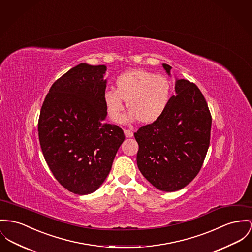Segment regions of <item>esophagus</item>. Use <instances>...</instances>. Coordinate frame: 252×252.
Wrapping results in <instances>:
<instances>
[{
	"label": "esophagus",
	"mask_w": 252,
	"mask_h": 252,
	"mask_svg": "<svg viewBox=\"0 0 252 252\" xmlns=\"http://www.w3.org/2000/svg\"><path fill=\"white\" fill-rule=\"evenodd\" d=\"M124 134H125L126 137H132L134 135V133L130 130H124Z\"/></svg>",
	"instance_id": "34e87169"
}]
</instances>
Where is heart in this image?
Segmentation results:
<instances>
[{
	"label": "heart",
	"mask_w": 252,
	"mask_h": 252,
	"mask_svg": "<svg viewBox=\"0 0 252 252\" xmlns=\"http://www.w3.org/2000/svg\"><path fill=\"white\" fill-rule=\"evenodd\" d=\"M171 96L172 84L166 76L135 68L119 74L116 90L107 89L103 101L109 117L116 123L123 121L124 101H127L131 120L152 124L165 114Z\"/></svg>",
	"instance_id": "heart-1"
}]
</instances>
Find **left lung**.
<instances>
[{
    "instance_id": "left-lung-1",
    "label": "left lung",
    "mask_w": 252,
    "mask_h": 252,
    "mask_svg": "<svg viewBox=\"0 0 252 252\" xmlns=\"http://www.w3.org/2000/svg\"><path fill=\"white\" fill-rule=\"evenodd\" d=\"M170 75L172 67L162 64ZM165 114L134 133L137 167L156 188L174 192L200 172L210 143L212 118L200 89L177 79Z\"/></svg>"
}]
</instances>
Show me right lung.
Returning a JSON list of instances; mask_svg holds the SVG:
<instances>
[{"mask_svg":"<svg viewBox=\"0 0 252 252\" xmlns=\"http://www.w3.org/2000/svg\"><path fill=\"white\" fill-rule=\"evenodd\" d=\"M106 68L86 63L70 68L52 84L40 112L46 162L58 183L77 195L100 187L125 139L120 127L105 120Z\"/></svg>","mask_w":252,"mask_h":252,"instance_id":"1","label":"right lung"}]
</instances>
